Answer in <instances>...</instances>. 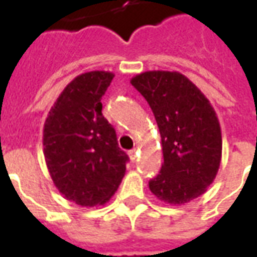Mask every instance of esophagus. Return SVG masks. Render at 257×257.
<instances>
[{"instance_id": "1", "label": "esophagus", "mask_w": 257, "mask_h": 257, "mask_svg": "<svg viewBox=\"0 0 257 257\" xmlns=\"http://www.w3.org/2000/svg\"><path fill=\"white\" fill-rule=\"evenodd\" d=\"M129 156H131V160H132V161H135V160H136V151L135 150L129 151Z\"/></svg>"}]
</instances>
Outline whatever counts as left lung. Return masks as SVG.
Here are the masks:
<instances>
[{
  "label": "left lung",
  "mask_w": 257,
  "mask_h": 257,
  "mask_svg": "<svg viewBox=\"0 0 257 257\" xmlns=\"http://www.w3.org/2000/svg\"><path fill=\"white\" fill-rule=\"evenodd\" d=\"M131 84L150 104L161 135L164 162L149 182L150 191L169 205L198 198L220 167L221 131L215 108L178 71H145Z\"/></svg>",
  "instance_id": "left-lung-1"
}]
</instances>
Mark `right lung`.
I'll list each match as a JSON object with an SVG mask.
<instances>
[{
  "mask_svg": "<svg viewBox=\"0 0 257 257\" xmlns=\"http://www.w3.org/2000/svg\"><path fill=\"white\" fill-rule=\"evenodd\" d=\"M110 71L79 74L59 95L44 125V156L59 193L81 206L106 204L122 180L128 156L101 114Z\"/></svg>",
  "mask_w": 257,
  "mask_h": 257,
  "instance_id": "1",
  "label": "right lung"
}]
</instances>
